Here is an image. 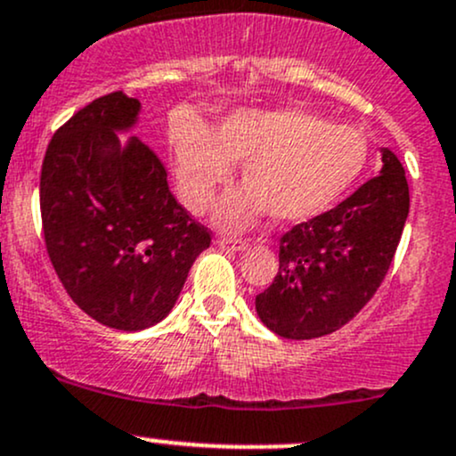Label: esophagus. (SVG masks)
<instances>
[{
	"instance_id": "esophagus-1",
	"label": "esophagus",
	"mask_w": 456,
	"mask_h": 456,
	"mask_svg": "<svg viewBox=\"0 0 456 456\" xmlns=\"http://www.w3.org/2000/svg\"><path fill=\"white\" fill-rule=\"evenodd\" d=\"M218 247L223 251H244L248 248V242L242 238H218Z\"/></svg>"
}]
</instances>
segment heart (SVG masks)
<instances>
[{"label": "heart", "mask_w": 456, "mask_h": 456, "mask_svg": "<svg viewBox=\"0 0 456 456\" xmlns=\"http://www.w3.org/2000/svg\"><path fill=\"white\" fill-rule=\"evenodd\" d=\"M244 162L247 190L220 205L229 227L253 223L264 209L279 223L320 216L363 173L368 142L350 125L329 123L305 110H238L209 136L188 125L175 136V173L183 203L205 212Z\"/></svg>", "instance_id": "obj_1"}]
</instances>
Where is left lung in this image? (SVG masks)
<instances>
[{
	"mask_svg": "<svg viewBox=\"0 0 456 456\" xmlns=\"http://www.w3.org/2000/svg\"><path fill=\"white\" fill-rule=\"evenodd\" d=\"M381 155V175L279 238L277 277L255 297L257 316L270 331L288 339L322 338L377 294L409 214L403 164L389 149Z\"/></svg>",
	"mask_w": 456,
	"mask_h": 456,
	"instance_id": "obj_1",
	"label": "left lung"
}]
</instances>
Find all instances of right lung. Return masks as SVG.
<instances>
[{"label":"right lung","instance_id":"add662e5","mask_svg":"<svg viewBox=\"0 0 456 456\" xmlns=\"http://www.w3.org/2000/svg\"><path fill=\"white\" fill-rule=\"evenodd\" d=\"M140 103L123 90L77 110L53 134L41 168L43 236L69 297L90 318L140 331L173 309L188 270L212 242L168 190L155 151L117 129Z\"/></svg>","mask_w":456,"mask_h":456}]
</instances>
